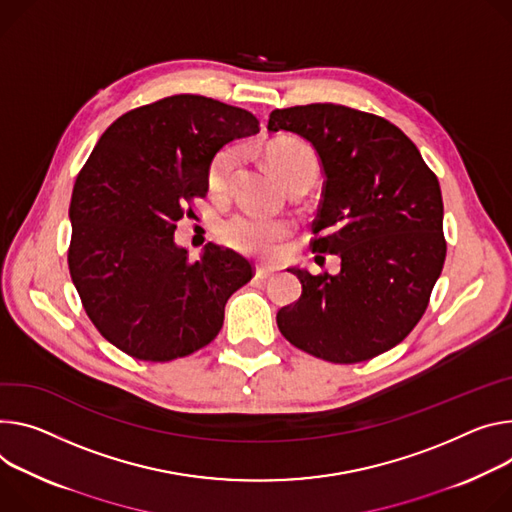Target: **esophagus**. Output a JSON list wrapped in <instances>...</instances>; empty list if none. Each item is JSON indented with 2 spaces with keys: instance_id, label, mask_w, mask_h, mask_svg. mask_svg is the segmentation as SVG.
<instances>
[{
  "instance_id": "obj_1",
  "label": "esophagus",
  "mask_w": 512,
  "mask_h": 512,
  "mask_svg": "<svg viewBox=\"0 0 512 512\" xmlns=\"http://www.w3.org/2000/svg\"><path fill=\"white\" fill-rule=\"evenodd\" d=\"M273 267H267V265H257V269H255V275L259 277V280H267V277H271L273 275Z\"/></svg>"
}]
</instances>
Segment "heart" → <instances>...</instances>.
I'll use <instances>...</instances> for the list:
<instances>
[{
    "instance_id": "1",
    "label": "heart",
    "mask_w": 512,
    "mask_h": 512,
    "mask_svg": "<svg viewBox=\"0 0 512 512\" xmlns=\"http://www.w3.org/2000/svg\"><path fill=\"white\" fill-rule=\"evenodd\" d=\"M265 159L275 175L286 185L294 183L296 179L316 175V159L312 151L304 143L294 141V138L271 143L265 149ZM237 161L239 151L235 147H224L212 157L208 165V190L212 194H222L228 188V181L237 167ZM290 235L292 224L288 220L267 218L249 212L226 218L218 228V237L224 245L257 257L273 255L280 243L286 241Z\"/></svg>"
}]
</instances>
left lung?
Returning a JSON list of instances; mask_svg holds the SVG:
<instances>
[{
	"instance_id": "8db88e82",
	"label": "left lung",
	"mask_w": 512,
	"mask_h": 512,
	"mask_svg": "<svg viewBox=\"0 0 512 512\" xmlns=\"http://www.w3.org/2000/svg\"><path fill=\"white\" fill-rule=\"evenodd\" d=\"M267 130L294 132L316 151L324 183L310 247L341 257L337 275L290 269L302 296L277 312V327L331 363L396 347L423 318L445 263L437 175L398 126L347 106L273 110Z\"/></svg>"
}]
</instances>
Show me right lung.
I'll return each instance as SVG.
<instances>
[{"instance_id":"obj_1","label":"right lung","mask_w":512,"mask_h":512,"mask_svg":"<svg viewBox=\"0 0 512 512\" xmlns=\"http://www.w3.org/2000/svg\"><path fill=\"white\" fill-rule=\"evenodd\" d=\"M257 132L247 110L179 94L122 114L81 167L69 273L89 320L126 355L165 363L206 347L226 300L251 282L243 255L208 243L190 259L173 232L206 198L214 153Z\"/></svg>"}]
</instances>
